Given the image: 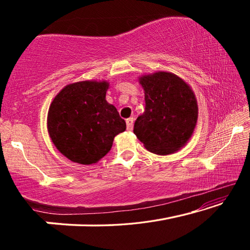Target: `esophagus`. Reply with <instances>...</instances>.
Wrapping results in <instances>:
<instances>
[{
	"label": "esophagus",
	"mask_w": 250,
	"mask_h": 250,
	"mask_svg": "<svg viewBox=\"0 0 250 250\" xmlns=\"http://www.w3.org/2000/svg\"><path fill=\"white\" fill-rule=\"evenodd\" d=\"M126 122V129H128L129 131H131L133 129V122H134V119L133 118H129V119L125 120Z\"/></svg>",
	"instance_id": "obj_1"
}]
</instances>
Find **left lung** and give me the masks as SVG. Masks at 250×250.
<instances>
[{
	"label": "left lung",
	"mask_w": 250,
	"mask_h": 250,
	"mask_svg": "<svg viewBox=\"0 0 250 250\" xmlns=\"http://www.w3.org/2000/svg\"><path fill=\"white\" fill-rule=\"evenodd\" d=\"M139 83L145 90L146 110L134 122V134L152 153H174L195 129V95L183 79L167 71L143 75Z\"/></svg>",
	"instance_id": "obj_1"
}]
</instances>
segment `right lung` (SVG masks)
<instances>
[{
	"instance_id": "1",
	"label": "right lung",
	"mask_w": 250,
	"mask_h": 250,
	"mask_svg": "<svg viewBox=\"0 0 250 250\" xmlns=\"http://www.w3.org/2000/svg\"><path fill=\"white\" fill-rule=\"evenodd\" d=\"M108 88V82L96 80L67 84L49 105V137L73 162L97 163L111 149L116 135L126 128L115 105L105 100Z\"/></svg>"
}]
</instances>
